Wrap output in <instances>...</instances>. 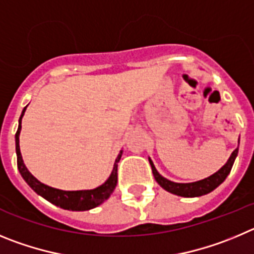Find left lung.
Wrapping results in <instances>:
<instances>
[{
	"label": "left lung",
	"mask_w": 254,
	"mask_h": 254,
	"mask_svg": "<svg viewBox=\"0 0 254 254\" xmlns=\"http://www.w3.org/2000/svg\"><path fill=\"white\" fill-rule=\"evenodd\" d=\"M238 154V148L232 153L230 158L228 159V162L221 167L220 170L216 173L211 175L210 177L204 178L201 181L192 182V184H176V182L168 181L164 177H162L157 170H155L154 164L149 159V163L152 166V172L153 176H154L155 181L161 185V187H163L166 191L171 193H175V195L178 196H184V197H196V196H202L206 195V193L211 192L212 190H215L216 187L220 184H223L224 180L228 177V175L232 171L233 163L235 161V157Z\"/></svg>",
	"instance_id": "1"
}]
</instances>
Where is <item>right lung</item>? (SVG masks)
Instances as JSON below:
<instances>
[{"instance_id":"add662e5","label":"right lung","mask_w":254,"mask_h":254,"mask_svg":"<svg viewBox=\"0 0 254 254\" xmlns=\"http://www.w3.org/2000/svg\"><path fill=\"white\" fill-rule=\"evenodd\" d=\"M25 107L22 110L21 116L19 120V129L16 131V154H17V168H19L20 173H21L22 178H24L26 184L35 191L38 195L43 196L45 200H48L52 204L57 205V206L62 207L65 210H73V211H84V210H90L96 207L97 205L102 204L105 200L110 197L113 193L114 189L118 184V162L122 158V152L118 155V158L115 159V164H114V170L111 176L109 177L104 185H101L97 189L93 190H84V191H62V190L53 189L47 185L42 184L38 181L33 175H31L27 168L25 167L24 162H22L21 153H20V145H19V135L20 130H21V119L24 116Z\"/></svg>"}]
</instances>
